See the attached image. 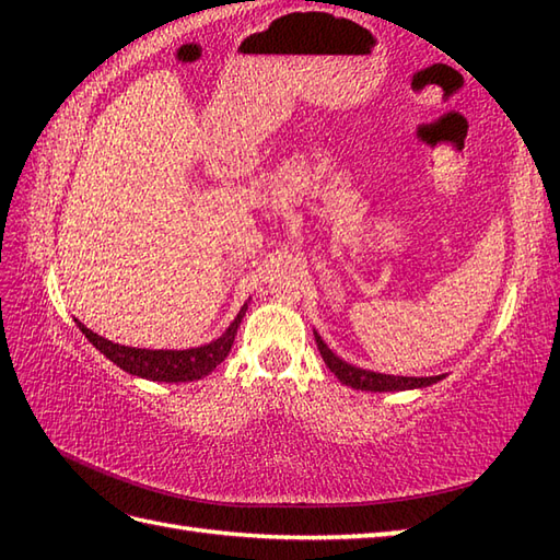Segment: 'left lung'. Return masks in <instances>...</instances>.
Masks as SVG:
<instances>
[{"label":"left lung","instance_id":"left-lung-1","mask_svg":"<svg viewBox=\"0 0 560 560\" xmlns=\"http://www.w3.org/2000/svg\"><path fill=\"white\" fill-rule=\"evenodd\" d=\"M317 349L323 353V361L327 368L335 373L343 385H349L353 389H365V392H397V389H413V387H428L440 380L435 377H401V375H383V373H373V371H363V368L349 365L347 361H341L339 355L331 353L327 349V343L315 335Z\"/></svg>","mask_w":560,"mask_h":560}]
</instances>
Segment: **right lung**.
Segmentation results:
<instances>
[{"label": "right lung", "mask_w": 560, "mask_h": 560, "mask_svg": "<svg viewBox=\"0 0 560 560\" xmlns=\"http://www.w3.org/2000/svg\"><path fill=\"white\" fill-rule=\"evenodd\" d=\"M245 311H247V303L241 307V313H237V317L233 319V325L225 329L217 341L207 343V347H197L187 351H151V349L120 347V343H113L108 339L98 337L96 331L86 329L79 319L77 325L93 347H96L103 355H108V359L120 365L122 371L147 377V380H156V383H192V380L209 375L213 368L229 355L237 335V327H241V319L245 317Z\"/></svg>", "instance_id": "1"}]
</instances>
